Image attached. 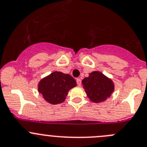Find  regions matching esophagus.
Masks as SVG:
<instances>
[{"mask_svg":"<svg viewBox=\"0 0 147 147\" xmlns=\"http://www.w3.org/2000/svg\"><path fill=\"white\" fill-rule=\"evenodd\" d=\"M76 82H77V84H78V86H81V80H80V78H77Z\"/></svg>","mask_w":147,"mask_h":147,"instance_id":"1","label":"esophagus"}]
</instances>
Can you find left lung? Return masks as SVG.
<instances>
[{
    "label": "left lung",
    "mask_w": 147,
    "mask_h": 147,
    "mask_svg": "<svg viewBox=\"0 0 147 147\" xmlns=\"http://www.w3.org/2000/svg\"><path fill=\"white\" fill-rule=\"evenodd\" d=\"M82 84L87 96L94 103L106 101L115 90L112 79L98 71L89 73L88 77L82 80Z\"/></svg>",
    "instance_id": "8db88e82"
}]
</instances>
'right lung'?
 <instances>
[{"label": "right lung", "mask_w": 147, "mask_h": 147, "mask_svg": "<svg viewBox=\"0 0 147 147\" xmlns=\"http://www.w3.org/2000/svg\"><path fill=\"white\" fill-rule=\"evenodd\" d=\"M76 86L70 75L55 71L40 80L38 90L45 101L54 105L64 102L69 90Z\"/></svg>", "instance_id": "obj_1"}]
</instances>
